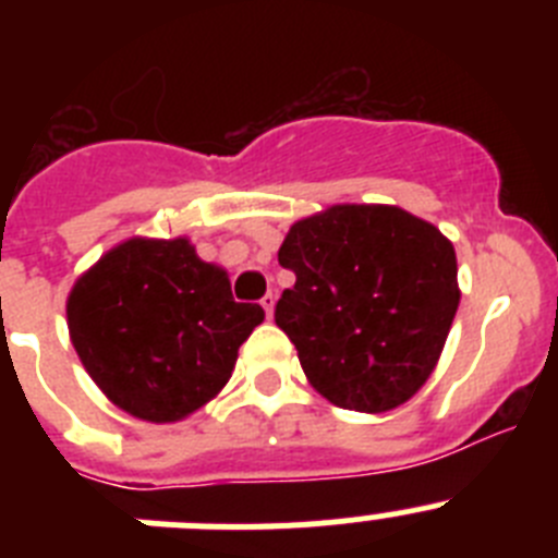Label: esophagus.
Segmentation results:
<instances>
[{
    "label": "esophagus",
    "mask_w": 558,
    "mask_h": 558,
    "mask_svg": "<svg viewBox=\"0 0 558 558\" xmlns=\"http://www.w3.org/2000/svg\"><path fill=\"white\" fill-rule=\"evenodd\" d=\"M274 304H276V293H265V299H263V307H265V315H274Z\"/></svg>",
    "instance_id": "obj_1"
}]
</instances>
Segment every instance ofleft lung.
Segmentation results:
<instances>
[{
	"mask_svg": "<svg viewBox=\"0 0 558 558\" xmlns=\"http://www.w3.org/2000/svg\"><path fill=\"white\" fill-rule=\"evenodd\" d=\"M276 304L310 386L332 405L383 413L425 386L456 318V248L399 206L340 204L290 226Z\"/></svg>",
	"mask_w": 558,
	"mask_h": 558,
	"instance_id": "obj_1",
	"label": "left lung"
}]
</instances>
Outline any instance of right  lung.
<instances>
[{
    "mask_svg": "<svg viewBox=\"0 0 558 558\" xmlns=\"http://www.w3.org/2000/svg\"><path fill=\"white\" fill-rule=\"evenodd\" d=\"M265 310L240 304L229 276L186 236H133L100 256L69 293L72 347L113 405L179 422L229 383L236 349Z\"/></svg>",
    "mask_w": 558,
    "mask_h": 558,
    "instance_id": "right-lung-1",
    "label": "right lung"
}]
</instances>
